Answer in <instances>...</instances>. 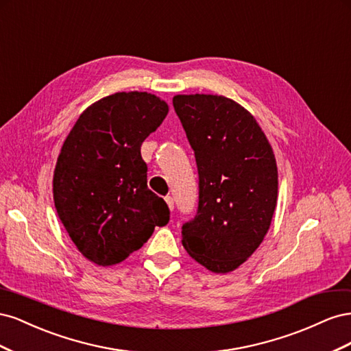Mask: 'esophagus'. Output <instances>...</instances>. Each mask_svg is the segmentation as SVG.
Returning a JSON list of instances; mask_svg holds the SVG:
<instances>
[{
    "label": "esophagus",
    "mask_w": 351,
    "mask_h": 351,
    "mask_svg": "<svg viewBox=\"0 0 351 351\" xmlns=\"http://www.w3.org/2000/svg\"><path fill=\"white\" fill-rule=\"evenodd\" d=\"M165 202H167L168 208L171 209V210H174V199H173L171 196H167V197H165Z\"/></svg>",
    "instance_id": "esophagus-1"
}]
</instances>
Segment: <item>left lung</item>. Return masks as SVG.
I'll use <instances>...</instances> for the list:
<instances>
[{
    "instance_id": "1",
    "label": "left lung",
    "mask_w": 351,
    "mask_h": 351,
    "mask_svg": "<svg viewBox=\"0 0 351 351\" xmlns=\"http://www.w3.org/2000/svg\"><path fill=\"white\" fill-rule=\"evenodd\" d=\"M176 114L195 151L199 202L183 246L212 272L234 271L259 247L278 196L272 147L253 115L218 95H177Z\"/></svg>"
}]
</instances>
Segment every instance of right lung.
<instances>
[{
  "instance_id": "add662e5",
  "label": "right lung",
  "mask_w": 351,
  "mask_h": 351,
  "mask_svg": "<svg viewBox=\"0 0 351 351\" xmlns=\"http://www.w3.org/2000/svg\"><path fill=\"white\" fill-rule=\"evenodd\" d=\"M168 105L146 92H119L83 111L54 171L58 218L84 258L108 267L124 261L169 221L162 197L147 187L141 146Z\"/></svg>"
}]
</instances>
